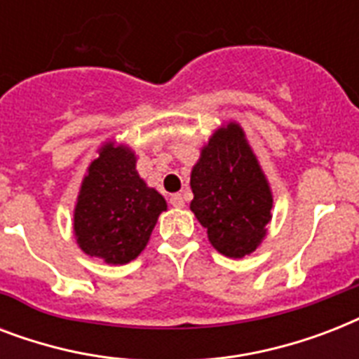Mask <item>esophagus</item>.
<instances>
[{"label":"esophagus","mask_w":359,"mask_h":359,"mask_svg":"<svg viewBox=\"0 0 359 359\" xmlns=\"http://www.w3.org/2000/svg\"><path fill=\"white\" fill-rule=\"evenodd\" d=\"M169 203H171L175 208H182L184 207V197L180 196V194H175V196H171Z\"/></svg>","instance_id":"1"}]
</instances>
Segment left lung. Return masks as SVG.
Segmentation results:
<instances>
[{"label": "left lung", "mask_w": 359, "mask_h": 359, "mask_svg": "<svg viewBox=\"0 0 359 359\" xmlns=\"http://www.w3.org/2000/svg\"><path fill=\"white\" fill-rule=\"evenodd\" d=\"M190 186V210L214 250L242 259L262 244L272 222V188L236 121L214 130L201 147Z\"/></svg>", "instance_id": "1"}]
</instances>
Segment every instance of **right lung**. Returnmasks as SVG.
I'll return each instance as SVG.
<instances>
[{"instance_id":"right-lung-1","label":"right lung","mask_w":359,"mask_h":359,"mask_svg":"<svg viewBox=\"0 0 359 359\" xmlns=\"http://www.w3.org/2000/svg\"><path fill=\"white\" fill-rule=\"evenodd\" d=\"M135 162L128 145L106 141L78 191L76 242L86 255L106 264L134 261L149 244L158 216L168 210L163 196L141 179Z\"/></svg>"}]
</instances>
